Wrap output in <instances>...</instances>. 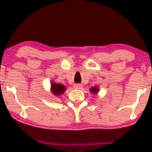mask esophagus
Here are the masks:
<instances>
[{"mask_svg": "<svg viewBox=\"0 0 152 152\" xmlns=\"http://www.w3.org/2000/svg\"><path fill=\"white\" fill-rule=\"evenodd\" d=\"M74 87V88H76V89H81L82 87H83V86H82L81 84H75Z\"/></svg>", "mask_w": 152, "mask_h": 152, "instance_id": "34e87169", "label": "esophagus"}]
</instances>
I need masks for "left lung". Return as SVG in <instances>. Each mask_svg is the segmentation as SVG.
<instances>
[{"instance_id":"left-lung-1","label":"left lung","mask_w":152,"mask_h":152,"mask_svg":"<svg viewBox=\"0 0 152 152\" xmlns=\"http://www.w3.org/2000/svg\"><path fill=\"white\" fill-rule=\"evenodd\" d=\"M99 88L96 86H94V87H92V88H90V91L91 92L92 94H97V92L99 91Z\"/></svg>"}]
</instances>
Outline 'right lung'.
I'll return each mask as SVG.
<instances>
[{
	"mask_svg": "<svg viewBox=\"0 0 152 152\" xmlns=\"http://www.w3.org/2000/svg\"><path fill=\"white\" fill-rule=\"evenodd\" d=\"M66 91V86L64 85L61 84V83H56L52 82L51 83V92L53 93V95L58 96L61 94L64 93Z\"/></svg>",
	"mask_w": 152,
	"mask_h": 152,
	"instance_id": "1",
	"label": "right lung"
}]
</instances>
